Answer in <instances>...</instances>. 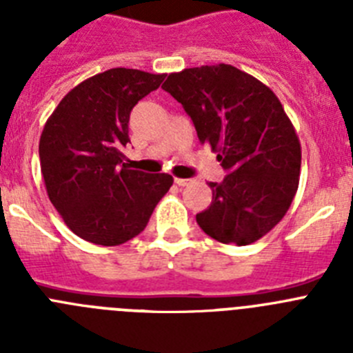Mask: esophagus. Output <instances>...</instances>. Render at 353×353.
<instances>
[{
	"mask_svg": "<svg viewBox=\"0 0 353 353\" xmlns=\"http://www.w3.org/2000/svg\"><path fill=\"white\" fill-rule=\"evenodd\" d=\"M189 182H191V180H187V179H174V183H176V185H180V187H185Z\"/></svg>",
	"mask_w": 353,
	"mask_h": 353,
	"instance_id": "obj_1",
	"label": "esophagus"
}]
</instances>
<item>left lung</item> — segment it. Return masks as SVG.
I'll return each instance as SVG.
<instances>
[{"label": "left lung", "instance_id": "8db88e82", "mask_svg": "<svg viewBox=\"0 0 353 353\" xmlns=\"http://www.w3.org/2000/svg\"><path fill=\"white\" fill-rule=\"evenodd\" d=\"M162 88L228 171L223 182H210L212 203L196 215L199 228L223 244L260 240L288 212L301 174V143L276 93L226 63L174 72Z\"/></svg>", "mask_w": 353, "mask_h": 353}]
</instances>
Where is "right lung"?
Listing matches in <instances>:
<instances>
[{
	"mask_svg": "<svg viewBox=\"0 0 353 353\" xmlns=\"http://www.w3.org/2000/svg\"><path fill=\"white\" fill-rule=\"evenodd\" d=\"M164 76L109 68L72 88L43 125L39 154L49 199L92 244L120 245L139 235L173 185L171 174L129 170L121 154L130 111Z\"/></svg>",
	"mask_w": 353,
	"mask_h": 353,
	"instance_id": "right-lung-1",
	"label": "right lung"
}]
</instances>
